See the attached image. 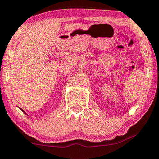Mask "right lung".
Segmentation results:
<instances>
[{
    "mask_svg": "<svg viewBox=\"0 0 159 159\" xmlns=\"http://www.w3.org/2000/svg\"><path fill=\"white\" fill-rule=\"evenodd\" d=\"M21 110H22V111H23V112H24V110H23V109H21Z\"/></svg>",
    "mask_w": 159,
    "mask_h": 159,
    "instance_id": "obj_1",
    "label": "right lung"
}]
</instances>
